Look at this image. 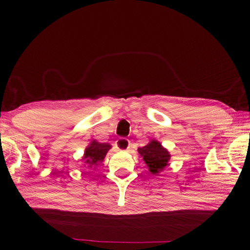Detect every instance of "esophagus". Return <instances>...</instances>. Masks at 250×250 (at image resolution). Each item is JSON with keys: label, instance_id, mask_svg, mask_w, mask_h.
Segmentation results:
<instances>
[{"label": "esophagus", "instance_id": "1", "mask_svg": "<svg viewBox=\"0 0 250 250\" xmlns=\"http://www.w3.org/2000/svg\"><path fill=\"white\" fill-rule=\"evenodd\" d=\"M130 145L131 144H130L129 140L125 139V137H121V139H119L116 142V147L120 150H128L130 148Z\"/></svg>", "mask_w": 250, "mask_h": 250}]
</instances>
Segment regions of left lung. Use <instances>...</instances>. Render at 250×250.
<instances>
[{
    "instance_id": "left-lung-1",
    "label": "left lung",
    "mask_w": 250,
    "mask_h": 250,
    "mask_svg": "<svg viewBox=\"0 0 250 250\" xmlns=\"http://www.w3.org/2000/svg\"><path fill=\"white\" fill-rule=\"evenodd\" d=\"M137 151L152 175L161 173L168 166V161L171 159L168 150L157 140H151L147 145L140 147Z\"/></svg>"
}]
</instances>
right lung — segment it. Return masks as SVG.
<instances>
[{
    "instance_id": "add662e5",
    "label": "right lung",
    "mask_w": 250,
    "mask_h": 250,
    "mask_svg": "<svg viewBox=\"0 0 250 250\" xmlns=\"http://www.w3.org/2000/svg\"><path fill=\"white\" fill-rule=\"evenodd\" d=\"M111 148L108 143H100L97 140L90 142V144L84 149L82 161H83V167L94 169L103 162L106 153Z\"/></svg>"
}]
</instances>
